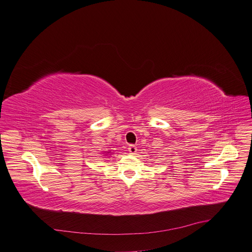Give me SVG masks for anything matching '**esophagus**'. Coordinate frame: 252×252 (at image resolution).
I'll list each match as a JSON object with an SVG mask.
<instances>
[{
    "instance_id": "34e87169",
    "label": "esophagus",
    "mask_w": 252,
    "mask_h": 252,
    "mask_svg": "<svg viewBox=\"0 0 252 252\" xmlns=\"http://www.w3.org/2000/svg\"><path fill=\"white\" fill-rule=\"evenodd\" d=\"M137 147L135 146V145H129L128 146V152H129V154H131V155H135L136 153H137Z\"/></svg>"
}]
</instances>
